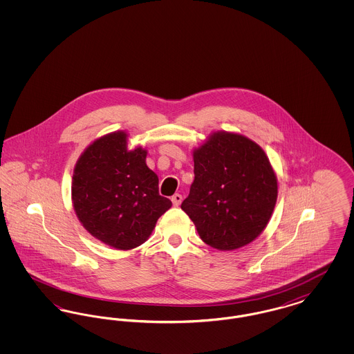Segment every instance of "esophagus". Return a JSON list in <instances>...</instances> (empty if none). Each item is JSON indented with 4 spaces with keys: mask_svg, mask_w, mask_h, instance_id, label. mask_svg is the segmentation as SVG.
Instances as JSON below:
<instances>
[{
    "mask_svg": "<svg viewBox=\"0 0 354 354\" xmlns=\"http://www.w3.org/2000/svg\"><path fill=\"white\" fill-rule=\"evenodd\" d=\"M171 201H172V204H174L175 207H178V205H180V203L183 201V198H182V195H180V194H175V195L171 198Z\"/></svg>",
    "mask_w": 354,
    "mask_h": 354,
    "instance_id": "34e87169",
    "label": "esophagus"
}]
</instances>
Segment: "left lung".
<instances>
[{"instance_id":"8db88e82","label":"left lung","mask_w":354,"mask_h":354,"mask_svg":"<svg viewBox=\"0 0 354 354\" xmlns=\"http://www.w3.org/2000/svg\"><path fill=\"white\" fill-rule=\"evenodd\" d=\"M195 179L182 209L203 241L232 251L267 227L277 178L263 149L243 135L218 131L194 151Z\"/></svg>"}]
</instances>
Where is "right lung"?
<instances>
[{"instance_id": "right-lung-1", "label": "right lung", "mask_w": 354, "mask_h": 354, "mask_svg": "<svg viewBox=\"0 0 354 354\" xmlns=\"http://www.w3.org/2000/svg\"><path fill=\"white\" fill-rule=\"evenodd\" d=\"M147 151L127 150V134L93 142L80 156L71 183L75 214L102 243L117 250L143 244L172 203L159 195V179L146 165Z\"/></svg>"}]
</instances>
